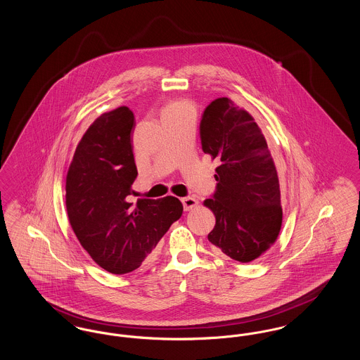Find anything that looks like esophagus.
Wrapping results in <instances>:
<instances>
[{"instance_id": "34e87169", "label": "esophagus", "mask_w": 360, "mask_h": 360, "mask_svg": "<svg viewBox=\"0 0 360 360\" xmlns=\"http://www.w3.org/2000/svg\"><path fill=\"white\" fill-rule=\"evenodd\" d=\"M181 201H182V204H184V209H185V210H191L193 207H195V206L198 205V201H197L195 198H193V197H185V198H182Z\"/></svg>"}]
</instances>
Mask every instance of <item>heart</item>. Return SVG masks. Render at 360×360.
<instances>
[{
  "label": "heart",
  "instance_id": "heart-1",
  "mask_svg": "<svg viewBox=\"0 0 360 360\" xmlns=\"http://www.w3.org/2000/svg\"><path fill=\"white\" fill-rule=\"evenodd\" d=\"M178 112H191V105L186 101H176L166 106L165 113H178Z\"/></svg>",
  "mask_w": 360,
  "mask_h": 360
}]
</instances>
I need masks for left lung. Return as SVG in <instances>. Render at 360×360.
I'll use <instances>...</instances> for the list:
<instances>
[{
    "label": "left lung",
    "instance_id": "obj_1",
    "mask_svg": "<svg viewBox=\"0 0 360 360\" xmlns=\"http://www.w3.org/2000/svg\"><path fill=\"white\" fill-rule=\"evenodd\" d=\"M202 151L219 160L216 191L204 201L216 216L209 241L248 263L274 243L282 206L274 159L254 117L229 98L209 103L200 124Z\"/></svg>",
    "mask_w": 360,
    "mask_h": 360
}]
</instances>
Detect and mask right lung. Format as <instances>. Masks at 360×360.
<instances>
[{"mask_svg":"<svg viewBox=\"0 0 360 360\" xmlns=\"http://www.w3.org/2000/svg\"><path fill=\"white\" fill-rule=\"evenodd\" d=\"M134 127L127 106L101 115L78 143L66 176L71 228L91 259L112 274L139 269L184 212L172 195L129 202L137 176Z\"/></svg>","mask_w":360,"mask_h":360,"instance_id":"1","label":"right lung"}]
</instances>
